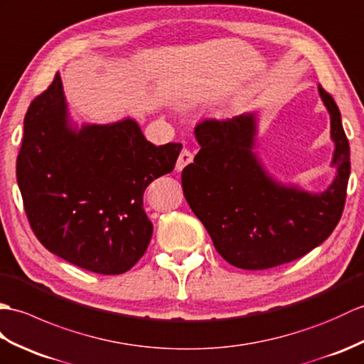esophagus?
<instances>
[{
	"label": "esophagus",
	"instance_id": "esophagus-1",
	"mask_svg": "<svg viewBox=\"0 0 364 364\" xmlns=\"http://www.w3.org/2000/svg\"><path fill=\"white\" fill-rule=\"evenodd\" d=\"M191 161H193L191 152L188 149H182L181 154H179V159H177V161H176V169H177V171H182V169L187 165H190Z\"/></svg>",
	"mask_w": 364,
	"mask_h": 364
}]
</instances>
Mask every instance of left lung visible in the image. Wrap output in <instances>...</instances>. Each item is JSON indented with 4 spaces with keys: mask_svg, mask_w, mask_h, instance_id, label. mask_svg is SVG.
<instances>
[{
    "mask_svg": "<svg viewBox=\"0 0 364 364\" xmlns=\"http://www.w3.org/2000/svg\"><path fill=\"white\" fill-rule=\"evenodd\" d=\"M330 114L336 177L322 193L287 187L264 171L254 152L257 115L204 119L195 127L199 152L182 171L185 199L215 249L241 269H268L309 254L341 220L350 149L335 100L319 85Z\"/></svg>",
    "mask_w": 364,
    "mask_h": 364,
    "instance_id": "left-lung-1",
    "label": "left lung"
}]
</instances>
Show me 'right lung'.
<instances>
[{
	"label": "right lung",
	"instance_id": "right-lung-1",
	"mask_svg": "<svg viewBox=\"0 0 364 364\" xmlns=\"http://www.w3.org/2000/svg\"><path fill=\"white\" fill-rule=\"evenodd\" d=\"M181 143L156 146L126 118L73 129L59 73L31 102L17 182L32 232L79 268L115 276L146 252L152 223L143 193L171 173Z\"/></svg>",
	"mask_w": 364,
	"mask_h": 364
}]
</instances>
